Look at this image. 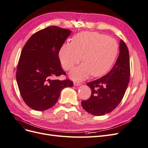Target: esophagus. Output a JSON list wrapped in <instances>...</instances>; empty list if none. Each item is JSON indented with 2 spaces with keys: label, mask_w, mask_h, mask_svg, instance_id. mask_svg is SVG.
Returning <instances> with one entry per match:
<instances>
[{
  "label": "esophagus",
  "mask_w": 148,
  "mask_h": 148,
  "mask_svg": "<svg viewBox=\"0 0 148 148\" xmlns=\"http://www.w3.org/2000/svg\"><path fill=\"white\" fill-rule=\"evenodd\" d=\"M73 84H74V86H79V85L81 84V83H80L79 82H75L73 83Z\"/></svg>",
  "instance_id": "34e87169"
}]
</instances>
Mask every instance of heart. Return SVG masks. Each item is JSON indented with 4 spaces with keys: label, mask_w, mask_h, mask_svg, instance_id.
Segmentation results:
<instances>
[{
    "label": "heart",
    "mask_w": 148,
    "mask_h": 148,
    "mask_svg": "<svg viewBox=\"0 0 148 148\" xmlns=\"http://www.w3.org/2000/svg\"><path fill=\"white\" fill-rule=\"evenodd\" d=\"M117 41L107 36L96 32H83L73 38V42L64 44L59 57L65 70H72L82 60L84 63L70 73L73 79L82 80L92 75L101 77L108 71L117 57Z\"/></svg>",
    "instance_id": "obj_1"
}]
</instances>
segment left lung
I'll use <instances>...</instances> for the list:
<instances>
[{
    "label": "left lung",
    "instance_id": "obj_1",
    "mask_svg": "<svg viewBox=\"0 0 148 148\" xmlns=\"http://www.w3.org/2000/svg\"><path fill=\"white\" fill-rule=\"evenodd\" d=\"M120 53L113 68L104 77L86 84L91 89L88 99L82 101L83 108L93 115L100 116L114 110L122 100L130 80L129 52L123 40Z\"/></svg>",
    "mask_w": 148,
    "mask_h": 148
}]
</instances>
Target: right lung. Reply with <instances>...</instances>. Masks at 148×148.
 <instances>
[{"label":"right lung","instance_id":"obj_1","mask_svg":"<svg viewBox=\"0 0 148 148\" xmlns=\"http://www.w3.org/2000/svg\"><path fill=\"white\" fill-rule=\"evenodd\" d=\"M71 32L48 26L31 36L22 49L16 78L20 95L30 108L39 111L50 109L59 99L62 89L73 86L69 79H55L66 75L59 53Z\"/></svg>","mask_w":148,"mask_h":148}]
</instances>
